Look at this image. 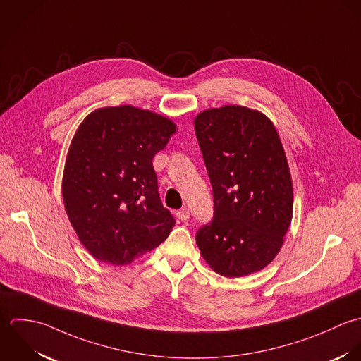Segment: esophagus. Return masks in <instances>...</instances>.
Segmentation results:
<instances>
[{"mask_svg": "<svg viewBox=\"0 0 361 361\" xmlns=\"http://www.w3.org/2000/svg\"><path fill=\"white\" fill-rule=\"evenodd\" d=\"M177 217H178L180 220H183V221H187V220L190 219V211H188L187 208H183V209H180V211L177 212Z\"/></svg>", "mask_w": 361, "mask_h": 361, "instance_id": "34e87169", "label": "esophagus"}]
</instances>
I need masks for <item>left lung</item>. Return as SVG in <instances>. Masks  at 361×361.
I'll list each match as a JSON object with an SVG mask.
<instances>
[{
	"label": "left lung",
	"instance_id": "left-lung-1",
	"mask_svg": "<svg viewBox=\"0 0 361 361\" xmlns=\"http://www.w3.org/2000/svg\"><path fill=\"white\" fill-rule=\"evenodd\" d=\"M214 190L215 216L197 244L209 267L240 278L269 265L293 217L288 159L274 123L261 111L230 104L194 120Z\"/></svg>",
	"mask_w": 361,
	"mask_h": 361
}]
</instances>
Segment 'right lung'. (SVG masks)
I'll return each instance as SVG.
<instances>
[{"label": "right lung", "mask_w": 361, "mask_h": 361, "mask_svg": "<svg viewBox=\"0 0 361 361\" xmlns=\"http://www.w3.org/2000/svg\"><path fill=\"white\" fill-rule=\"evenodd\" d=\"M176 130L170 118L130 104L97 109L78 127L63 200L79 241L96 259L128 265L173 230L152 160Z\"/></svg>", "instance_id": "right-lung-1"}]
</instances>
